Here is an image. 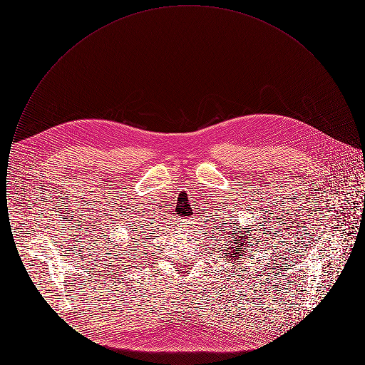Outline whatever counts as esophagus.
Wrapping results in <instances>:
<instances>
[{"label":"esophagus","instance_id":"obj_1","mask_svg":"<svg viewBox=\"0 0 365 365\" xmlns=\"http://www.w3.org/2000/svg\"><path fill=\"white\" fill-rule=\"evenodd\" d=\"M183 225H185V227L187 228V230H190L192 228V222H191L190 219H186L185 222H183Z\"/></svg>","mask_w":365,"mask_h":365}]
</instances>
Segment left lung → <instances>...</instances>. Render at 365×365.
Here are the masks:
<instances>
[{"label":"left lung","instance_id":"8db88e82","mask_svg":"<svg viewBox=\"0 0 365 365\" xmlns=\"http://www.w3.org/2000/svg\"><path fill=\"white\" fill-rule=\"evenodd\" d=\"M232 220L223 223V226H219L220 230L216 231L217 235V243L222 242L223 249L222 252H226V259L231 261L232 264H238L240 260H242V256H245L250 249V246H253V242L256 240H252V234L249 232L250 230L242 232L240 231L242 227H237V223H231ZM237 222V220H235Z\"/></svg>","mask_w":365,"mask_h":365}]
</instances>
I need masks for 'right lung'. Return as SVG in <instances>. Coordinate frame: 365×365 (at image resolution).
Wrapping results in <instances>:
<instances>
[{
	"mask_svg": "<svg viewBox=\"0 0 365 365\" xmlns=\"http://www.w3.org/2000/svg\"><path fill=\"white\" fill-rule=\"evenodd\" d=\"M130 227H131V231H133V232H130L131 242L140 241V245H145V240H148L143 235H149V234H152L153 230H156V226H153V222H148V220H140V222L135 220L133 225H130ZM134 235H137L138 237H134ZM135 245H139V243H135Z\"/></svg>",
	"mask_w": 365,
	"mask_h": 365,
	"instance_id": "obj_1",
	"label": "right lung"
}]
</instances>
